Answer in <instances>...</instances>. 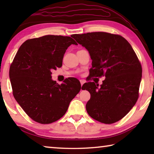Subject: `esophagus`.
Masks as SVG:
<instances>
[{"label": "esophagus", "instance_id": "1", "mask_svg": "<svg viewBox=\"0 0 154 154\" xmlns=\"http://www.w3.org/2000/svg\"><path fill=\"white\" fill-rule=\"evenodd\" d=\"M85 82V80H83V79H81L80 80V83H81V85H82V86L83 85V83H84Z\"/></svg>", "mask_w": 154, "mask_h": 154}]
</instances>
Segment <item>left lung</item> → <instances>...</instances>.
Here are the masks:
<instances>
[{
  "mask_svg": "<svg viewBox=\"0 0 154 154\" xmlns=\"http://www.w3.org/2000/svg\"><path fill=\"white\" fill-rule=\"evenodd\" d=\"M71 36L89 52L91 75L105 76L100 85H83L90 93L85 105L88 115L104 124L120 120L136 104L142 77L141 64L131 45L120 35L104 32Z\"/></svg>",
  "mask_w": 154,
  "mask_h": 154,
  "instance_id": "1",
  "label": "left lung"
}]
</instances>
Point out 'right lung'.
Instances as JSON below:
<instances>
[{
  "label": "right lung",
  "mask_w": 154,
  "mask_h": 154,
  "mask_svg": "<svg viewBox=\"0 0 154 154\" xmlns=\"http://www.w3.org/2000/svg\"><path fill=\"white\" fill-rule=\"evenodd\" d=\"M70 36L45 35L26 41L20 46L9 69L13 94L30 118L48 124L60 119L81 90L77 79L69 77L59 85L51 71L62 65Z\"/></svg>",
  "instance_id": "add662e5"
}]
</instances>
